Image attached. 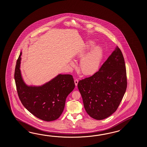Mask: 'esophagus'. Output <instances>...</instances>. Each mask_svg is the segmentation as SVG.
Returning a JSON list of instances; mask_svg holds the SVG:
<instances>
[{
  "label": "esophagus",
  "instance_id": "34e87169",
  "mask_svg": "<svg viewBox=\"0 0 147 147\" xmlns=\"http://www.w3.org/2000/svg\"><path fill=\"white\" fill-rule=\"evenodd\" d=\"M74 82H75V85H76V86H77V84H78V79H75V81H74Z\"/></svg>",
  "mask_w": 147,
  "mask_h": 147
}]
</instances>
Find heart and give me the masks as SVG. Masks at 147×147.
Returning a JSON list of instances; mask_svg holds the SVG:
<instances>
[{"instance_id":"heart-1","label":"heart","mask_w":147,"mask_h":147,"mask_svg":"<svg viewBox=\"0 0 147 147\" xmlns=\"http://www.w3.org/2000/svg\"><path fill=\"white\" fill-rule=\"evenodd\" d=\"M103 57V50L100 46H96L93 40H88L76 53L75 58L82 59L80 62L79 68L83 75H94L100 68ZM70 65L74 67V61H70Z\"/></svg>"}]
</instances>
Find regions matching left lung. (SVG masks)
I'll return each mask as SVG.
<instances>
[{
	"mask_svg": "<svg viewBox=\"0 0 147 147\" xmlns=\"http://www.w3.org/2000/svg\"><path fill=\"white\" fill-rule=\"evenodd\" d=\"M125 60L116 47L99 71L79 81L84 109L96 120L106 119L117 109L127 89Z\"/></svg>",
	"mask_w": 147,
	"mask_h": 147,
	"instance_id": "left-lung-1",
	"label": "left lung"
}]
</instances>
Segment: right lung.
Instances as JSON below:
<instances>
[{"instance_id":"obj_1","label":"right lung","mask_w":147,"mask_h":147,"mask_svg":"<svg viewBox=\"0 0 147 147\" xmlns=\"http://www.w3.org/2000/svg\"><path fill=\"white\" fill-rule=\"evenodd\" d=\"M20 53L16 63L15 80L23 106L38 118L46 121L58 119L62 114L67 96L75 87L72 76L59 74L41 86L28 85L22 78Z\"/></svg>"}]
</instances>
